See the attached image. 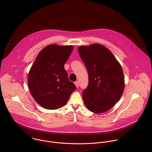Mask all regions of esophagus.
I'll return each mask as SVG.
<instances>
[{
	"instance_id": "obj_1",
	"label": "esophagus",
	"mask_w": 152,
	"mask_h": 152,
	"mask_svg": "<svg viewBox=\"0 0 152 152\" xmlns=\"http://www.w3.org/2000/svg\"><path fill=\"white\" fill-rule=\"evenodd\" d=\"M74 84H75V86H76L77 88H78V87H79V83H78V81L75 82V83H74Z\"/></svg>"
}]
</instances>
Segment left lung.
<instances>
[{"instance_id": "obj_1", "label": "left lung", "mask_w": 152, "mask_h": 152, "mask_svg": "<svg viewBox=\"0 0 152 152\" xmlns=\"http://www.w3.org/2000/svg\"><path fill=\"white\" fill-rule=\"evenodd\" d=\"M87 67L89 83L83 97L91 112L103 113L119 101L124 91L125 80L122 66L105 46L94 44L78 49Z\"/></svg>"}]
</instances>
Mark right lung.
I'll return each mask as SVG.
<instances>
[{
  "instance_id": "1",
  "label": "right lung",
  "mask_w": 152,
  "mask_h": 152,
  "mask_svg": "<svg viewBox=\"0 0 152 152\" xmlns=\"http://www.w3.org/2000/svg\"><path fill=\"white\" fill-rule=\"evenodd\" d=\"M73 48L72 45H47L37 55L29 71L30 92L35 101L44 108L63 107L76 89L64 69V64Z\"/></svg>"
}]
</instances>
